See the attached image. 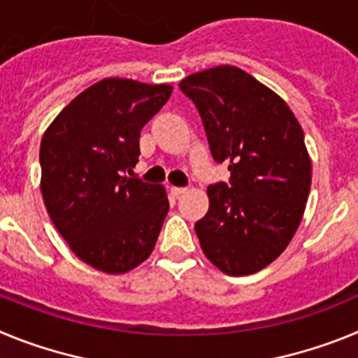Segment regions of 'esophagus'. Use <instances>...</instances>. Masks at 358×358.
<instances>
[{
	"instance_id": "obj_1",
	"label": "esophagus",
	"mask_w": 358,
	"mask_h": 358,
	"mask_svg": "<svg viewBox=\"0 0 358 358\" xmlns=\"http://www.w3.org/2000/svg\"><path fill=\"white\" fill-rule=\"evenodd\" d=\"M170 192H172L173 197H179V195L185 194L186 188H179V186H172V188H170Z\"/></svg>"
}]
</instances>
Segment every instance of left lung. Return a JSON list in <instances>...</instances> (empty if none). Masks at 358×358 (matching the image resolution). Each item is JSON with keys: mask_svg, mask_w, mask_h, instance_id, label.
<instances>
[{"mask_svg": "<svg viewBox=\"0 0 358 358\" xmlns=\"http://www.w3.org/2000/svg\"><path fill=\"white\" fill-rule=\"evenodd\" d=\"M195 103L211 156L229 182L208 186L210 210L195 222L208 260L229 276L255 274L285 251L301 222L312 164L301 125L274 91L235 66L179 84Z\"/></svg>", "mask_w": 358, "mask_h": 358, "instance_id": "obj_1", "label": "left lung"}]
</instances>
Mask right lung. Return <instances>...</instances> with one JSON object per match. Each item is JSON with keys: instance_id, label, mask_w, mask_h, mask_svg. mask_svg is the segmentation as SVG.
<instances>
[{"instance_id": "1", "label": "right lung", "mask_w": 358, "mask_h": 358, "mask_svg": "<svg viewBox=\"0 0 358 358\" xmlns=\"http://www.w3.org/2000/svg\"><path fill=\"white\" fill-rule=\"evenodd\" d=\"M172 94L166 84L106 78L59 113L41 141V192L75 255L107 274L150 256L169 213L163 186L127 177L140 134Z\"/></svg>"}]
</instances>
